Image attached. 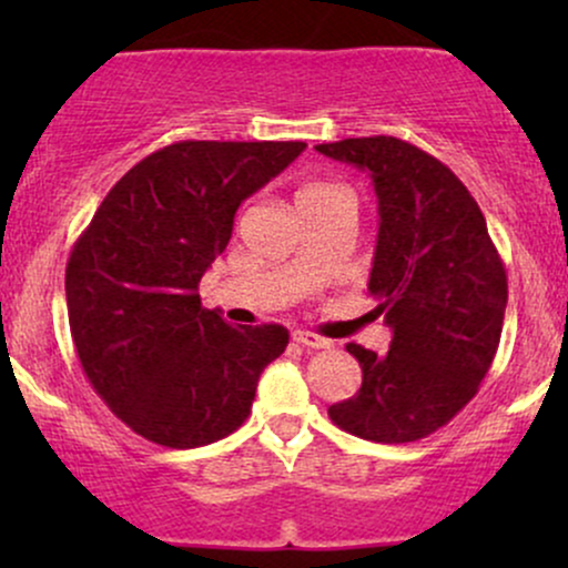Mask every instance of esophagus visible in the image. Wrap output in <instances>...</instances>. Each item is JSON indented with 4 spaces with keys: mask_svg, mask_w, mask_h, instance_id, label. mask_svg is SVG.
<instances>
[{
    "mask_svg": "<svg viewBox=\"0 0 568 568\" xmlns=\"http://www.w3.org/2000/svg\"><path fill=\"white\" fill-rule=\"evenodd\" d=\"M293 342L310 349H331V338L312 334V331H293Z\"/></svg>",
    "mask_w": 568,
    "mask_h": 568,
    "instance_id": "obj_1",
    "label": "esophagus"
}]
</instances>
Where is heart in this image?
<instances>
[{
  "label": "heart",
  "instance_id": "heart-1",
  "mask_svg": "<svg viewBox=\"0 0 568 568\" xmlns=\"http://www.w3.org/2000/svg\"><path fill=\"white\" fill-rule=\"evenodd\" d=\"M328 189H334V186H328V184H310V186H304L302 192H298V197H296V200H304V197H312V194L328 192Z\"/></svg>",
  "mask_w": 568,
  "mask_h": 568
}]
</instances>
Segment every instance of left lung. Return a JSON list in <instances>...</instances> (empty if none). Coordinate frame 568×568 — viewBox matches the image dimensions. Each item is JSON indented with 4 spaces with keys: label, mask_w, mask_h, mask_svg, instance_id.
<instances>
[{
    "label": "left lung",
    "mask_w": 568,
    "mask_h": 568,
    "mask_svg": "<svg viewBox=\"0 0 568 568\" xmlns=\"http://www.w3.org/2000/svg\"><path fill=\"white\" fill-rule=\"evenodd\" d=\"M315 149L374 181L382 221L368 291L393 328L384 357L347 344L363 384L328 416L363 440H422L473 400L491 368L507 306L505 264L478 202L433 154L393 135Z\"/></svg>",
    "instance_id": "1"
}]
</instances>
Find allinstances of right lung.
Listing matches in <instances>:
<instances>
[{"label": "right lung", "instance_id": "1", "mask_svg": "<svg viewBox=\"0 0 568 568\" xmlns=\"http://www.w3.org/2000/svg\"><path fill=\"white\" fill-rule=\"evenodd\" d=\"M304 141H179L122 175L67 264L71 338L116 419L168 448L216 443L247 419L262 371L288 347L277 323L234 328L200 302L240 202Z\"/></svg>", "mask_w": 568, "mask_h": 568}]
</instances>
